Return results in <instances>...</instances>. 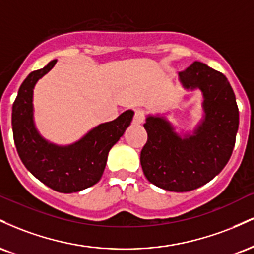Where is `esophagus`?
Returning <instances> with one entry per match:
<instances>
[{"label": "esophagus", "mask_w": 254, "mask_h": 254, "mask_svg": "<svg viewBox=\"0 0 254 254\" xmlns=\"http://www.w3.org/2000/svg\"><path fill=\"white\" fill-rule=\"evenodd\" d=\"M145 116L143 113V111L141 110H137L135 112V116H133V123L135 124H142L144 122Z\"/></svg>", "instance_id": "34e87169"}]
</instances>
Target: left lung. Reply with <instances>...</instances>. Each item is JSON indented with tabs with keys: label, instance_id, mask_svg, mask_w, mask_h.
<instances>
[{
	"label": "left lung",
	"instance_id": "8db88e82",
	"mask_svg": "<svg viewBox=\"0 0 254 254\" xmlns=\"http://www.w3.org/2000/svg\"><path fill=\"white\" fill-rule=\"evenodd\" d=\"M186 89H200L204 118L193 135L180 137L164 117L148 116L141 165L151 184L167 191L200 188L227 165L235 145L239 109L227 77L202 62L179 72Z\"/></svg>",
	"mask_w": 254,
	"mask_h": 254
}]
</instances>
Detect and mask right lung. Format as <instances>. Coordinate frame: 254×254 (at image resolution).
<instances>
[{
    "label": "right lung",
    "instance_id": "right-lung-1",
    "mask_svg": "<svg viewBox=\"0 0 254 254\" xmlns=\"http://www.w3.org/2000/svg\"><path fill=\"white\" fill-rule=\"evenodd\" d=\"M56 62L51 61L25 78L13 104L11 125L14 143L25 167L52 190L71 193L100 180L109 151L130 125L133 111H125L115 121L98 125L70 145L61 147L44 139L34 127L33 88Z\"/></svg>",
    "mask_w": 254,
    "mask_h": 254
}]
</instances>
